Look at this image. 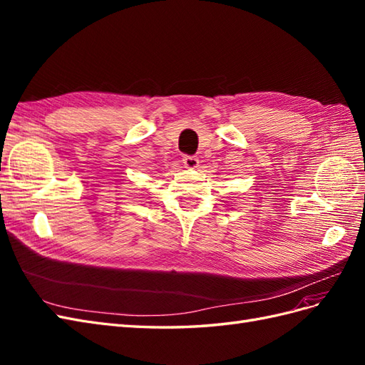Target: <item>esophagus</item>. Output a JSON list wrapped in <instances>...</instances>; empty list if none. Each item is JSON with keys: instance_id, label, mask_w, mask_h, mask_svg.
Segmentation results:
<instances>
[{"instance_id": "34e87169", "label": "esophagus", "mask_w": 365, "mask_h": 365, "mask_svg": "<svg viewBox=\"0 0 365 365\" xmlns=\"http://www.w3.org/2000/svg\"><path fill=\"white\" fill-rule=\"evenodd\" d=\"M182 163H184V165L187 169H196L197 165H200V160H197L196 157H193V155H185L184 158H182Z\"/></svg>"}]
</instances>
